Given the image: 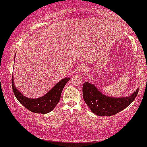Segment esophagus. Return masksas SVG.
<instances>
[{"mask_svg":"<svg viewBox=\"0 0 147 147\" xmlns=\"http://www.w3.org/2000/svg\"><path fill=\"white\" fill-rule=\"evenodd\" d=\"M86 70H87V66L85 65H80L78 68V71L80 74L86 71Z\"/></svg>","mask_w":147,"mask_h":147,"instance_id":"1","label":"esophagus"}]
</instances>
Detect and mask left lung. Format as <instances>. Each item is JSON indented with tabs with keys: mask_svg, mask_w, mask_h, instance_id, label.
Listing matches in <instances>:
<instances>
[{
	"mask_svg": "<svg viewBox=\"0 0 147 147\" xmlns=\"http://www.w3.org/2000/svg\"><path fill=\"white\" fill-rule=\"evenodd\" d=\"M139 89L128 96L113 97L106 96L94 84L85 82L82 87L84 100L93 113L98 116H112L127 108L135 100Z\"/></svg>",
	"mask_w": 147,
	"mask_h": 147,
	"instance_id": "obj_1",
	"label": "left lung"
}]
</instances>
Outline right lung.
I'll use <instances>...</instances> for the list:
<instances>
[{"label":"right lung","instance_id":"obj_1","mask_svg":"<svg viewBox=\"0 0 147 147\" xmlns=\"http://www.w3.org/2000/svg\"><path fill=\"white\" fill-rule=\"evenodd\" d=\"M13 75L14 74H12L11 77V86L16 98L25 108H27L30 111L39 114L49 113L54 109L60 99L62 90L70 79L69 77L62 79L46 94L39 98H32L24 96L17 90L14 85Z\"/></svg>","mask_w":147,"mask_h":147}]
</instances>
